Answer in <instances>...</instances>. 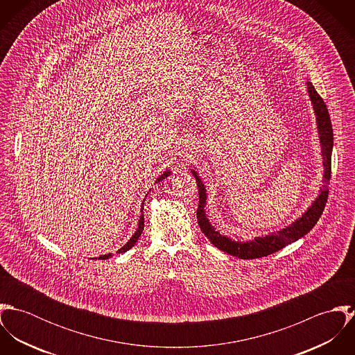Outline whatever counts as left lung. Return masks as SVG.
<instances>
[{
    "mask_svg": "<svg viewBox=\"0 0 355 355\" xmlns=\"http://www.w3.org/2000/svg\"><path fill=\"white\" fill-rule=\"evenodd\" d=\"M307 92L309 97L313 103L314 113L317 116V127H318V134H320V144H321V153L324 158V184L320 191V196L315 198L313 205L306 210L304 216L294 221L291 225L273 232L272 235H265L262 238H255L250 242H235L227 236H223L220 232H217L211 224L209 223L206 214H205V205H206V190L203 187L201 179L198 178L197 172L193 171V175L197 180L198 186V194H200V203L197 209V218H198V225L202 230L205 236L220 250L239 257L243 259H254V258H261L266 257L269 254L276 253L286 248L287 245L298 241L300 238L304 236L318 221L321 217L324 207L327 205L328 200V182L331 179V155H332V148H334V131H332V124H331V117L327 109V105L324 100L320 97V94L315 92L314 86L307 82Z\"/></svg>",
    "mask_w": 355,
    "mask_h": 355,
    "instance_id": "left-lung-1",
    "label": "left lung"
}]
</instances>
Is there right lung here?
<instances>
[{
	"instance_id": "right-lung-1",
	"label": "right lung",
	"mask_w": 355,
	"mask_h": 355,
	"mask_svg": "<svg viewBox=\"0 0 355 355\" xmlns=\"http://www.w3.org/2000/svg\"><path fill=\"white\" fill-rule=\"evenodd\" d=\"M169 173H171V171H165L157 180L159 182V180H162V179H165L166 176H169ZM142 209H144V206H142ZM144 227H145V220H144V214L141 216V218H139V224H138V230H137V232L132 235V238L117 252V253H125L127 250H130L135 243H137V241L139 239V236H141V234H142V231H144ZM110 257V254H105V255H101V257H98L100 259H106V258H109Z\"/></svg>"
}]
</instances>
